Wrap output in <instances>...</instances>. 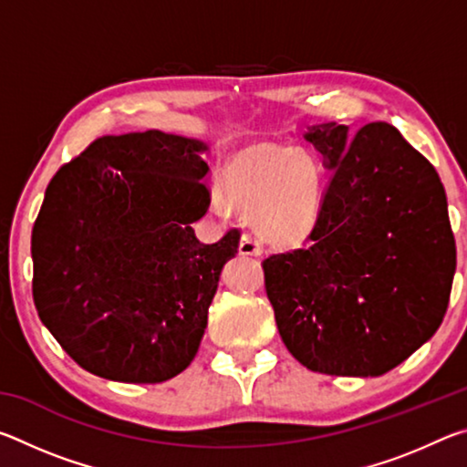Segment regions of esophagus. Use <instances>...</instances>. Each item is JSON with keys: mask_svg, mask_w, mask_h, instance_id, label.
I'll return each mask as SVG.
<instances>
[{"mask_svg": "<svg viewBox=\"0 0 467 467\" xmlns=\"http://www.w3.org/2000/svg\"><path fill=\"white\" fill-rule=\"evenodd\" d=\"M262 241L257 239L253 233H244L241 236V243H239V253L241 255H262Z\"/></svg>", "mask_w": 467, "mask_h": 467, "instance_id": "34e87169", "label": "esophagus"}]
</instances>
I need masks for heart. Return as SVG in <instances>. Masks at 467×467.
<instances>
[{
    "label": "heart",
    "instance_id": "1",
    "mask_svg": "<svg viewBox=\"0 0 467 467\" xmlns=\"http://www.w3.org/2000/svg\"><path fill=\"white\" fill-rule=\"evenodd\" d=\"M226 189L244 210H262L264 231L278 241H298L317 224L323 171L305 150L253 146L226 167Z\"/></svg>",
    "mask_w": 467,
    "mask_h": 467
}]
</instances>
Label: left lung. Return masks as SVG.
<instances>
[{
	"label": "left lung",
	"instance_id": "obj_1",
	"mask_svg": "<svg viewBox=\"0 0 467 467\" xmlns=\"http://www.w3.org/2000/svg\"><path fill=\"white\" fill-rule=\"evenodd\" d=\"M331 171L303 249L264 259L288 352L315 373L379 377L434 336L455 274L447 195L389 123L305 133Z\"/></svg>",
	"mask_w": 467,
	"mask_h": 467
}]
</instances>
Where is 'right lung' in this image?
Segmentation results:
<instances>
[{"label": "right lung", "instance_id": "add662e5", "mask_svg": "<svg viewBox=\"0 0 467 467\" xmlns=\"http://www.w3.org/2000/svg\"><path fill=\"white\" fill-rule=\"evenodd\" d=\"M208 146L172 133L102 136L57 171L33 226L38 317L78 365L162 383L192 365L220 272L239 251L192 223L210 208Z\"/></svg>", "mask_w": 467, "mask_h": 467}]
</instances>
